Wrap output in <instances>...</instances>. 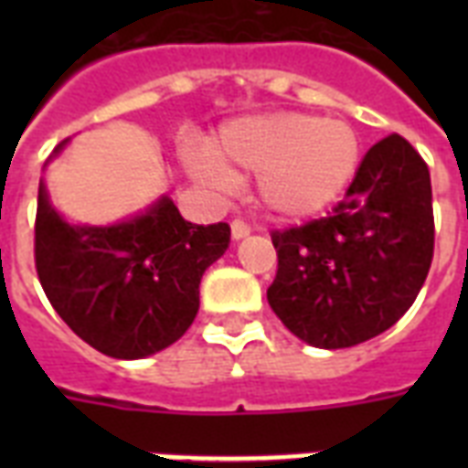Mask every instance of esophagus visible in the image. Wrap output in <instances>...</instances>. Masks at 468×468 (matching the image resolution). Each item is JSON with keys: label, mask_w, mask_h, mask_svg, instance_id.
I'll use <instances>...</instances> for the list:
<instances>
[{"label": "esophagus", "mask_w": 468, "mask_h": 468, "mask_svg": "<svg viewBox=\"0 0 468 468\" xmlns=\"http://www.w3.org/2000/svg\"><path fill=\"white\" fill-rule=\"evenodd\" d=\"M230 233H233V240H242V238H248L250 235V226L245 223V220H233Z\"/></svg>", "instance_id": "obj_1"}]
</instances>
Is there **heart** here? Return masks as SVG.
I'll return each instance as SVG.
<instances>
[{
	"instance_id": "1",
	"label": "heart",
	"mask_w": 468,
	"mask_h": 468,
	"mask_svg": "<svg viewBox=\"0 0 468 468\" xmlns=\"http://www.w3.org/2000/svg\"><path fill=\"white\" fill-rule=\"evenodd\" d=\"M359 162V141L345 121L267 113L228 123L211 157H197L206 184L230 189L235 175H257V204L279 220L318 216L340 197Z\"/></svg>"
}]
</instances>
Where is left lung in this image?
I'll list each match as a JSON object with an SVG mask.
<instances>
[{
  "instance_id": "obj_1",
  "label": "left lung",
  "mask_w": 468,
  "mask_h": 468,
  "mask_svg": "<svg viewBox=\"0 0 468 468\" xmlns=\"http://www.w3.org/2000/svg\"><path fill=\"white\" fill-rule=\"evenodd\" d=\"M277 277L267 301L299 340L355 347L413 306L435 252L430 169L399 133L364 155L325 218L274 230Z\"/></svg>"
}]
</instances>
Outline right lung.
<instances>
[{
  "instance_id": "1",
  "label": "right lung",
  "mask_w": 468,
  "mask_h": 468,
  "mask_svg": "<svg viewBox=\"0 0 468 468\" xmlns=\"http://www.w3.org/2000/svg\"><path fill=\"white\" fill-rule=\"evenodd\" d=\"M228 242V223H189L169 197L113 226H87L62 218L38 186L40 286L69 330L113 359L155 355L189 330L201 277Z\"/></svg>"
}]
</instances>
